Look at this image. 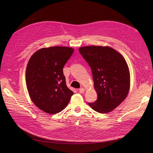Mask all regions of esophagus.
<instances>
[{
	"instance_id": "1",
	"label": "esophagus",
	"mask_w": 153,
	"mask_h": 153,
	"mask_svg": "<svg viewBox=\"0 0 153 153\" xmlns=\"http://www.w3.org/2000/svg\"><path fill=\"white\" fill-rule=\"evenodd\" d=\"M79 92L80 93H81V94H82V93H84V91H85V89H84V88L83 87H81V88H80V89H79Z\"/></svg>"
}]
</instances>
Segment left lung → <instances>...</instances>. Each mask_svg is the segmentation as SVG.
I'll list each match as a JSON object with an SVG mask.
<instances>
[{"label": "left lung", "instance_id": "obj_1", "mask_svg": "<svg viewBox=\"0 0 153 153\" xmlns=\"http://www.w3.org/2000/svg\"><path fill=\"white\" fill-rule=\"evenodd\" d=\"M91 68L98 98L88 103L95 111L106 114L114 110L126 97L130 75L122 55L108 46H89L79 49Z\"/></svg>", "mask_w": 153, "mask_h": 153}]
</instances>
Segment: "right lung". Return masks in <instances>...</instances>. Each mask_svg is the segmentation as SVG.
<instances>
[{"label": "right lung", "mask_w": 153, "mask_h": 153, "mask_svg": "<svg viewBox=\"0 0 153 153\" xmlns=\"http://www.w3.org/2000/svg\"><path fill=\"white\" fill-rule=\"evenodd\" d=\"M73 52L69 47L44 48L29 59L25 77L28 92L35 105L46 113L61 111L74 94L63 74V67Z\"/></svg>", "instance_id": "1"}]
</instances>
